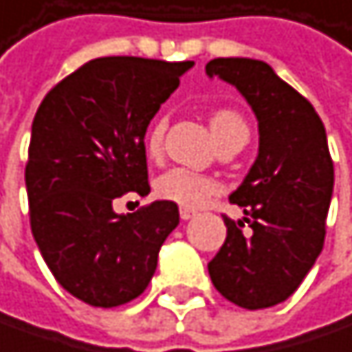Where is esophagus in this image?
<instances>
[{
    "mask_svg": "<svg viewBox=\"0 0 352 352\" xmlns=\"http://www.w3.org/2000/svg\"><path fill=\"white\" fill-rule=\"evenodd\" d=\"M197 214V210L195 208H188V206H180V219L182 221H188V219H192Z\"/></svg>",
    "mask_w": 352,
    "mask_h": 352,
    "instance_id": "obj_1",
    "label": "esophagus"
}]
</instances>
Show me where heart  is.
Here are the masks:
<instances>
[{
	"label": "heart",
	"instance_id": "obj_1",
	"mask_svg": "<svg viewBox=\"0 0 352 352\" xmlns=\"http://www.w3.org/2000/svg\"><path fill=\"white\" fill-rule=\"evenodd\" d=\"M166 127H168L166 117H157L150 125V129L146 133V152H148V155L157 157L162 154ZM210 127H212L214 138L221 142L231 131L245 127V121L237 111L217 109L210 117ZM217 190H219V182L214 178L192 172L188 168H172V170L164 172L155 182V195L157 197L170 200V202H176L180 206H198L204 198L214 195Z\"/></svg>",
	"mask_w": 352,
	"mask_h": 352
}]
</instances>
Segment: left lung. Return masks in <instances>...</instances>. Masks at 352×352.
<instances>
[{"mask_svg": "<svg viewBox=\"0 0 352 352\" xmlns=\"http://www.w3.org/2000/svg\"><path fill=\"white\" fill-rule=\"evenodd\" d=\"M219 76L247 99L259 125V154L229 197L243 221L223 214L227 239L208 263L214 287L229 302L261 310L287 300L322 251L334 166L318 113L267 63L214 58ZM252 227L242 231L244 223Z\"/></svg>", "mask_w": 352, "mask_h": 352, "instance_id": "1", "label": "left lung"}]
</instances>
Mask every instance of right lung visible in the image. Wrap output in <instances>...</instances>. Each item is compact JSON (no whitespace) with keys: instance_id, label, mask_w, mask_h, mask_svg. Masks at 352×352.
Masks as SVG:
<instances>
[{"instance_id":"add662e5","label":"right lung","mask_w":352,"mask_h":352,"mask_svg":"<svg viewBox=\"0 0 352 352\" xmlns=\"http://www.w3.org/2000/svg\"><path fill=\"white\" fill-rule=\"evenodd\" d=\"M192 65L95 58L50 89L36 111L25 164L32 235L56 282L89 306L138 298L180 223L170 200L131 214H117L113 202L150 192L144 138Z\"/></svg>"}]
</instances>
